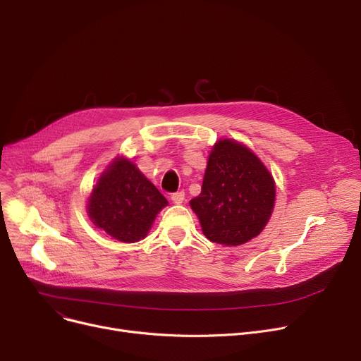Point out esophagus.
Instances as JSON below:
<instances>
[{"label": "esophagus", "instance_id": "esophagus-1", "mask_svg": "<svg viewBox=\"0 0 361 361\" xmlns=\"http://www.w3.org/2000/svg\"><path fill=\"white\" fill-rule=\"evenodd\" d=\"M171 200L176 204H181L184 202V192H177L173 196H171Z\"/></svg>", "mask_w": 361, "mask_h": 361}]
</instances>
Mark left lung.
<instances>
[{
	"label": "left lung",
	"mask_w": 361,
	"mask_h": 361,
	"mask_svg": "<svg viewBox=\"0 0 361 361\" xmlns=\"http://www.w3.org/2000/svg\"><path fill=\"white\" fill-rule=\"evenodd\" d=\"M275 180L253 152L234 139H219L207 158L202 192L190 200L202 233L222 245L257 237L275 206Z\"/></svg>",
	"instance_id": "1"
}]
</instances>
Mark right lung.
<instances>
[{"instance_id":"obj_1","label":"right lung","mask_w":361,"mask_h":361,"mask_svg":"<svg viewBox=\"0 0 361 361\" xmlns=\"http://www.w3.org/2000/svg\"><path fill=\"white\" fill-rule=\"evenodd\" d=\"M166 204L135 162L117 157L92 188L86 209L93 225L114 240L136 243L147 235Z\"/></svg>"}]
</instances>
